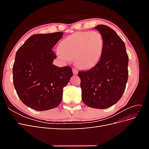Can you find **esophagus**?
<instances>
[{"instance_id":"34e87169","label":"esophagus","mask_w":149,"mask_h":149,"mask_svg":"<svg viewBox=\"0 0 149 149\" xmlns=\"http://www.w3.org/2000/svg\"><path fill=\"white\" fill-rule=\"evenodd\" d=\"M73 74H74V75H76V74H78V70H76V68H73Z\"/></svg>"}]
</instances>
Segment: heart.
<instances>
[{"label": "heart", "mask_w": 149, "mask_h": 149, "mask_svg": "<svg viewBox=\"0 0 149 149\" xmlns=\"http://www.w3.org/2000/svg\"><path fill=\"white\" fill-rule=\"evenodd\" d=\"M103 49L102 36L96 31L74 33L63 40L58 46L61 57L74 59L75 64L83 69L91 68L98 63Z\"/></svg>", "instance_id": "heart-1"}]
</instances>
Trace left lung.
<instances>
[{
  "label": "left lung",
  "mask_w": 149,
  "mask_h": 149,
  "mask_svg": "<svg viewBox=\"0 0 149 149\" xmlns=\"http://www.w3.org/2000/svg\"><path fill=\"white\" fill-rule=\"evenodd\" d=\"M94 29L102 36L104 49L96 66L78 72L81 97L89 107L106 109L123 96L128 79L129 56L124 42L114 30L104 25Z\"/></svg>",
  "instance_id": "obj_1"
}]
</instances>
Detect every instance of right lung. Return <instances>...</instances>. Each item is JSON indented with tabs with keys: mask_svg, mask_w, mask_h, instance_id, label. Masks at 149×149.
Returning <instances> with one entry per match:
<instances>
[{
	"mask_svg": "<svg viewBox=\"0 0 149 149\" xmlns=\"http://www.w3.org/2000/svg\"><path fill=\"white\" fill-rule=\"evenodd\" d=\"M62 32L35 34L18 49L13 66V81L22 102L36 111L56 107L61 102L63 88L73 76L68 66L52 64L56 58L52 48Z\"/></svg>",
	"mask_w": 149,
	"mask_h": 149,
	"instance_id": "1",
	"label": "right lung"
}]
</instances>
